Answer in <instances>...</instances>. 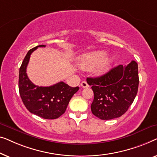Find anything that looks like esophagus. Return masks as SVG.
Here are the masks:
<instances>
[{
    "mask_svg": "<svg viewBox=\"0 0 157 157\" xmlns=\"http://www.w3.org/2000/svg\"><path fill=\"white\" fill-rule=\"evenodd\" d=\"M81 85V87H83V88L89 87V85H88L87 82H85V81L82 82V83H81V85Z\"/></svg>",
    "mask_w": 157,
    "mask_h": 157,
    "instance_id": "obj_1",
    "label": "esophagus"
}]
</instances>
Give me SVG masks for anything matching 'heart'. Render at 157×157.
<instances>
[{
	"mask_svg": "<svg viewBox=\"0 0 157 157\" xmlns=\"http://www.w3.org/2000/svg\"><path fill=\"white\" fill-rule=\"evenodd\" d=\"M104 51H94L82 55L79 57V65L82 69L89 70L95 67L94 73L96 75H101L105 73L113 62L110 56H105Z\"/></svg>",
	"mask_w": 157,
	"mask_h": 157,
	"instance_id": "heart-1",
	"label": "heart"
}]
</instances>
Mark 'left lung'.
Wrapping results in <instances>:
<instances>
[{
	"instance_id": "8db88e82",
	"label": "left lung",
	"mask_w": 157,
	"mask_h": 157,
	"mask_svg": "<svg viewBox=\"0 0 157 157\" xmlns=\"http://www.w3.org/2000/svg\"><path fill=\"white\" fill-rule=\"evenodd\" d=\"M139 82L138 65L134 60L127 66L112 68L100 77L87 78L94 92L92 114L102 120L123 115L137 94Z\"/></svg>"
}]
</instances>
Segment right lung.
<instances>
[{
  "label": "right lung",
  "mask_w": 157,
  "mask_h": 157,
  "mask_svg": "<svg viewBox=\"0 0 157 157\" xmlns=\"http://www.w3.org/2000/svg\"><path fill=\"white\" fill-rule=\"evenodd\" d=\"M38 47H45V45H40L30 49L20 67V95L24 105L32 114L46 120H54L65 113L70 99L78 91L79 87H70L63 82L49 87L34 85L28 78L26 68L30 55Z\"/></svg>",
  "instance_id": "obj_1"
}]
</instances>
